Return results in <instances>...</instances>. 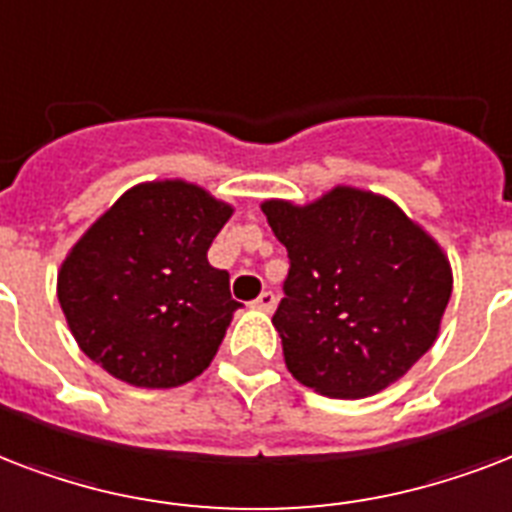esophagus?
Segmentation results:
<instances>
[{"label":"esophagus","instance_id":"obj_1","mask_svg":"<svg viewBox=\"0 0 512 512\" xmlns=\"http://www.w3.org/2000/svg\"><path fill=\"white\" fill-rule=\"evenodd\" d=\"M275 304H277L275 293H272V291H264V293H261V296H259V299L253 301V310L272 312V310H275Z\"/></svg>","mask_w":512,"mask_h":512}]
</instances>
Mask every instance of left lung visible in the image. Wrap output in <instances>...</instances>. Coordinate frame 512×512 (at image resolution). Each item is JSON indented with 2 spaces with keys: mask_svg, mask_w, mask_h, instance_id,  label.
<instances>
[{
  "mask_svg": "<svg viewBox=\"0 0 512 512\" xmlns=\"http://www.w3.org/2000/svg\"><path fill=\"white\" fill-rule=\"evenodd\" d=\"M261 211L291 261L272 323L296 382L366 398L433 347L454 283L449 256L395 202L334 186L307 205L264 200Z\"/></svg>",
  "mask_w": 512,
  "mask_h": 512,
  "instance_id": "obj_1",
  "label": "left lung"
}]
</instances>
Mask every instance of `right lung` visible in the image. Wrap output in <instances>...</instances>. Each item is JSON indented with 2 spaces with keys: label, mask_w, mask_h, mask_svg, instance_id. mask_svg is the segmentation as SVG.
I'll return each instance as SVG.
<instances>
[{
  "label": "right lung",
  "mask_w": 512,
  "mask_h": 512,
  "mask_svg": "<svg viewBox=\"0 0 512 512\" xmlns=\"http://www.w3.org/2000/svg\"><path fill=\"white\" fill-rule=\"evenodd\" d=\"M232 205L165 178L122 194L58 269V301L79 350L114 379L168 390L219 352L240 301L208 248Z\"/></svg>",
  "instance_id": "1"
}]
</instances>
